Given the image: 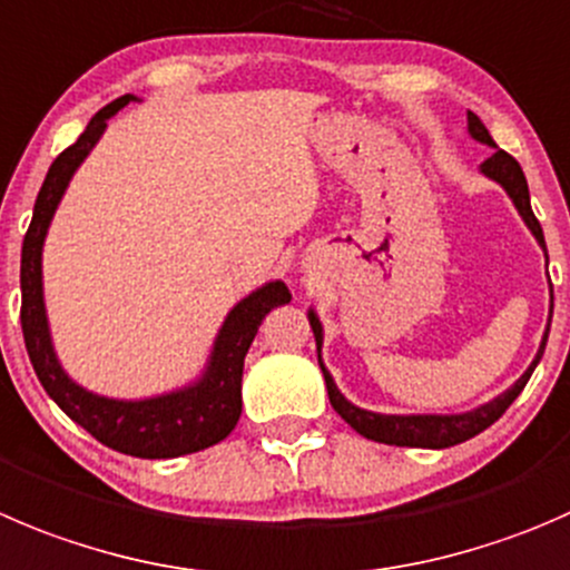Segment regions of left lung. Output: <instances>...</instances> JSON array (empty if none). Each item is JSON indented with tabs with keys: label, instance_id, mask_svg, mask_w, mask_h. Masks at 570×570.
Returning a JSON list of instances; mask_svg holds the SVG:
<instances>
[{
	"label": "left lung",
	"instance_id": "left-lung-1",
	"mask_svg": "<svg viewBox=\"0 0 570 570\" xmlns=\"http://www.w3.org/2000/svg\"><path fill=\"white\" fill-rule=\"evenodd\" d=\"M468 130H471V136L476 138V141L495 147L493 136H490L488 127L482 125V119H479L476 114H468ZM482 173L488 175V178H493L495 184L504 186L507 195H510L512 203H515L518 214L523 217V223L529 225V230L534 234V239H538L540 247L546 250L543 228H540L538 217H534V212H532V203H529V186H527V178H523L521 164H518L510 153L495 150L493 156L482 164ZM308 323H312L314 340H317V358H320L323 325H320L317 314L314 312H308ZM546 340H549V331H546L543 342H540V351H538V356H534V362L529 364L527 373H523L521 379H518L515 384L504 392V395L493 397L490 403H484V406L473 409V412H465V414H375V412H367V409H358V406H353L351 401H345V395L336 390L334 379H331V373L325 370L323 362H320V370H323V375H325V386H328L331 406H334L336 414H340V417L345 420L351 429H356L362 438L375 440V443H384V445H406V449H451V445H460V443H465V440L476 438L479 432H484L488 425H493L495 420H499L501 414L510 409V403L521 395V390L527 386L529 375H532L534 367H538L540 356H543V351H546Z\"/></svg>",
	"mask_w": 570,
	"mask_h": 570
}]
</instances>
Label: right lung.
Wrapping results in <instances>:
<instances>
[{"mask_svg": "<svg viewBox=\"0 0 570 570\" xmlns=\"http://www.w3.org/2000/svg\"><path fill=\"white\" fill-rule=\"evenodd\" d=\"M130 99L132 94H125L97 110L80 138L55 158L43 178L36 208H32V223L21 245V331H24L32 370L47 395L91 438L119 454L141 456V460H173V456L195 454L208 445H217L234 432L242 414V370H245L247 347L258 334L262 320L275 306L289 303L292 295L284 281H273L236 303L219 328L206 373L186 390L147 397V401H114V397L82 390L63 373L52 351L47 312H43V236L75 169L97 145L110 116L125 108Z\"/></svg>", "mask_w": 570, "mask_h": 570, "instance_id": "add662e5", "label": "right lung"}]
</instances>
